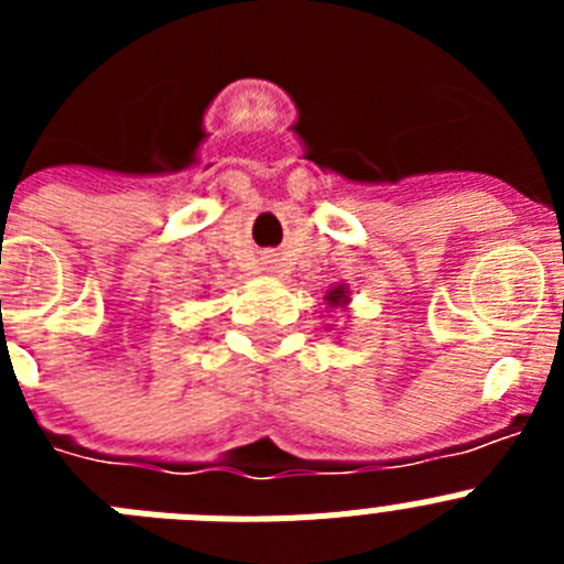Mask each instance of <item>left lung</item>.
Returning <instances> with one entry per match:
<instances>
[{"instance_id": "left-lung-1", "label": "left lung", "mask_w": 564, "mask_h": 564, "mask_svg": "<svg viewBox=\"0 0 564 564\" xmlns=\"http://www.w3.org/2000/svg\"><path fill=\"white\" fill-rule=\"evenodd\" d=\"M325 302L330 307H347V305H350V291H347L344 285L330 288V291H327V296H325Z\"/></svg>"}]
</instances>
